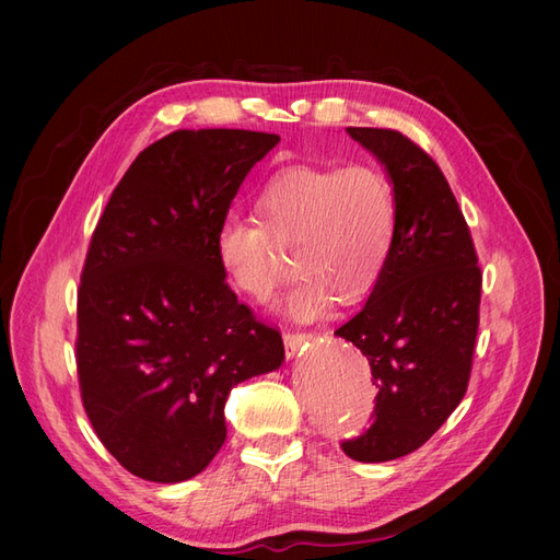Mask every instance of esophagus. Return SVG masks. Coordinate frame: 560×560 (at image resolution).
<instances>
[{
    "mask_svg": "<svg viewBox=\"0 0 560 560\" xmlns=\"http://www.w3.org/2000/svg\"><path fill=\"white\" fill-rule=\"evenodd\" d=\"M308 341H313V334H306V331H284V350H287V358H294V354H296L303 346H308Z\"/></svg>",
    "mask_w": 560,
    "mask_h": 560,
    "instance_id": "34e87169",
    "label": "esophagus"
}]
</instances>
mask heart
Listing matches in <instances>:
<instances>
[{"mask_svg":"<svg viewBox=\"0 0 560 560\" xmlns=\"http://www.w3.org/2000/svg\"><path fill=\"white\" fill-rule=\"evenodd\" d=\"M259 222L229 217L214 238L217 264L235 292L266 303L282 280L280 247H294L299 273L282 308L294 319L325 315L334 299L374 292L399 224L395 184L374 165H296L268 179Z\"/></svg>","mask_w":560,"mask_h":560,"instance_id":"obj_1","label":"heart"}]
</instances>
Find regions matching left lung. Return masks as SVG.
I'll return each mask as SVG.
<instances>
[{
	"label": "left lung",
	"mask_w": 560,
	"mask_h": 560,
	"mask_svg": "<svg viewBox=\"0 0 560 560\" xmlns=\"http://www.w3.org/2000/svg\"><path fill=\"white\" fill-rule=\"evenodd\" d=\"M348 135L381 161L399 202L385 273L334 331L362 350L378 387L371 428L341 448L352 460L385 463L425 444L467 393L481 268L463 210L425 151L387 128Z\"/></svg>",
	"instance_id": "1"
}]
</instances>
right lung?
<instances>
[{
    "instance_id": "right-lung-1",
    "label": "right lung",
    "mask_w": 560,
    "mask_h": 560,
    "mask_svg": "<svg viewBox=\"0 0 560 560\" xmlns=\"http://www.w3.org/2000/svg\"><path fill=\"white\" fill-rule=\"evenodd\" d=\"M278 135L175 130L147 147L93 231L77 303L83 409L130 474L179 483L226 442L233 385L276 371L278 329L238 301L214 238Z\"/></svg>"
}]
</instances>
